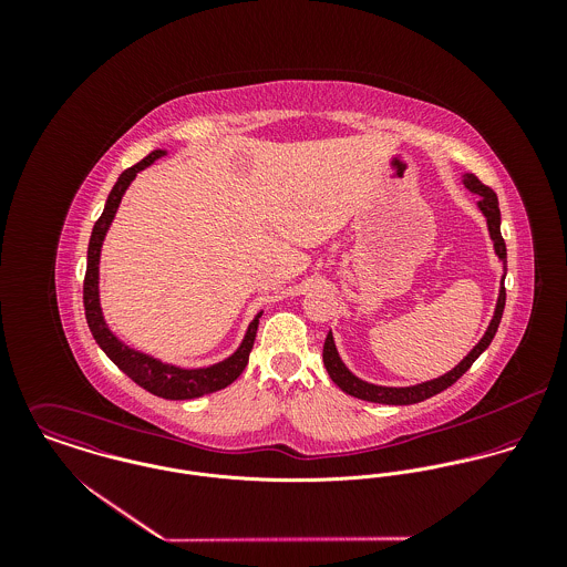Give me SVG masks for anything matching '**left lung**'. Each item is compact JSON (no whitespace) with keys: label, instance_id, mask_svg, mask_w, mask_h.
<instances>
[{"label":"left lung","instance_id":"8db88e82","mask_svg":"<svg viewBox=\"0 0 567 567\" xmlns=\"http://www.w3.org/2000/svg\"><path fill=\"white\" fill-rule=\"evenodd\" d=\"M465 185H467V189H472L474 194L481 196L478 207L483 209V214L486 216V225H488V234H491V240H493V246H495V252L506 264V244H504V238L499 234V207H497L495 192L488 185H485L476 174H465ZM504 303H506V288H504V279H502L495 315H493V321L488 324L483 340L470 351V355L458 367H454L450 373H445V375H441L436 380H430V382H423V384H416V386H408V389H389V386L367 384V382L358 380L353 373H349V369L342 364V360L338 358V351H336L331 333H327V338H324V369H327L329 378L333 380V384L340 391H344L347 395H351V398H358V400H364V402H373V404H419V402H423L427 398H434L441 391L450 389L478 360V355L491 344V340H493V336H495V331L499 327Z\"/></svg>","mask_w":567,"mask_h":567}]
</instances>
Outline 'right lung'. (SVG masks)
<instances>
[{"instance_id": "add662e5", "label": "right lung", "mask_w": 567, "mask_h": 567, "mask_svg": "<svg viewBox=\"0 0 567 567\" xmlns=\"http://www.w3.org/2000/svg\"><path fill=\"white\" fill-rule=\"evenodd\" d=\"M163 155H165V151L151 153L146 159H142V162L135 163L133 167L124 169L122 176L117 178V183L113 185V189L106 198L104 212L95 220L93 231H91L89 250H86V272H84V286H82V303H84L86 324H89L95 342L135 384H140L142 389H146L148 393L163 398V400H194V398L209 395V393H216L220 389H227L231 382H236L240 378V373L248 364V353L252 349L261 315H257L255 321L248 324L243 344L231 358H227L220 364L207 367V369L187 371V369L163 364L155 358H148V355H144L140 351H133L126 344H122L104 323L102 312H100V299H97V261H100V248H102V240L106 236V229H109V225H111V220H113V216L120 207V200H122L126 187L137 176V172L148 167L151 163L157 162Z\"/></svg>"}]
</instances>
